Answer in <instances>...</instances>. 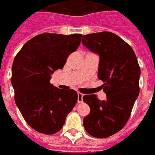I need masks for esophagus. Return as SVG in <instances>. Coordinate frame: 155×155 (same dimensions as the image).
<instances>
[{
    "label": "esophagus",
    "instance_id": "34e87169",
    "mask_svg": "<svg viewBox=\"0 0 155 155\" xmlns=\"http://www.w3.org/2000/svg\"><path fill=\"white\" fill-rule=\"evenodd\" d=\"M83 97H84V95L82 93H78V103H82L83 102Z\"/></svg>",
    "mask_w": 155,
    "mask_h": 155
}]
</instances>
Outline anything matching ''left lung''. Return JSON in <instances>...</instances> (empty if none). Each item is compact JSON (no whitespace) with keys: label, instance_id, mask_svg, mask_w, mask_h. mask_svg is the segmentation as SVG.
Returning <instances> with one entry per match:
<instances>
[{"label":"left lung","instance_id":"1","mask_svg":"<svg viewBox=\"0 0 155 155\" xmlns=\"http://www.w3.org/2000/svg\"><path fill=\"white\" fill-rule=\"evenodd\" d=\"M82 44L99 56L98 78L107 95L99 100L95 95L83 97L90 107L84 127L95 138H107L122 130L130 118L139 95L140 68L134 50L119 36L110 32L84 35Z\"/></svg>","mask_w":155,"mask_h":155}]
</instances>
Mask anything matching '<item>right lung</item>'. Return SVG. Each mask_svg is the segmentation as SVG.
<instances>
[{"label": "right lung", "mask_w": 155, "mask_h": 155, "mask_svg": "<svg viewBox=\"0 0 155 155\" xmlns=\"http://www.w3.org/2000/svg\"><path fill=\"white\" fill-rule=\"evenodd\" d=\"M81 38V34H40L25 44L13 60L11 83L15 103L36 131L53 134L61 130L77 102L75 90L59 89L50 80L54 71L64 68Z\"/></svg>", "instance_id": "add662e5"}]
</instances>
